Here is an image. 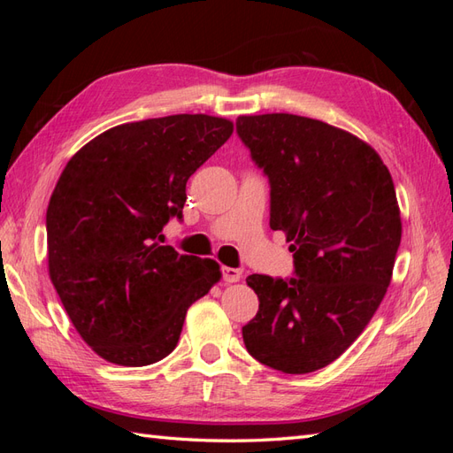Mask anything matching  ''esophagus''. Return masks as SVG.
<instances>
[{"mask_svg":"<svg viewBox=\"0 0 453 453\" xmlns=\"http://www.w3.org/2000/svg\"><path fill=\"white\" fill-rule=\"evenodd\" d=\"M221 278H224L226 282H239V278H242V271H239V268H232V266H221Z\"/></svg>","mask_w":453,"mask_h":453,"instance_id":"esophagus-1","label":"esophagus"}]
</instances>
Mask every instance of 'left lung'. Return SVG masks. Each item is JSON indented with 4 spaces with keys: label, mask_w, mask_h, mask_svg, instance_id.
I'll return each instance as SVG.
<instances>
[{
    "label": "left lung",
    "mask_w": 453,
    "mask_h": 453,
    "mask_svg": "<svg viewBox=\"0 0 453 453\" xmlns=\"http://www.w3.org/2000/svg\"><path fill=\"white\" fill-rule=\"evenodd\" d=\"M235 130L268 177L271 227L294 253L292 278H247L258 311L243 342L278 372L321 370L388 292L401 243L395 187L373 148L326 122L273 112L239 117Z\"/></svg>",
    "instance_id": "1"
}]
</instances>
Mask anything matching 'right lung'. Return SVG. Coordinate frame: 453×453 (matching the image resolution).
Returning <instances> with one entry per match:
<instances>
[{"label": "right lung", "mask_w": 453, "mask_h": 453, "mask_svg": "<svg viewBox=\"0 0 453 453\" xmlns=\"http://www.w3.org/2000/svg\"><path fill=\"white\" fill-rule=\"evenodd\" d=\"M234 132L208 114L114 127L67 161L46 210L48 273L101 358L148 365L175 350L188 307L219 280L211 258L180 255L163 227L182 219L187 180Z\"/></svg>", "instance_id": "right-lung-1"}]
</instances>
